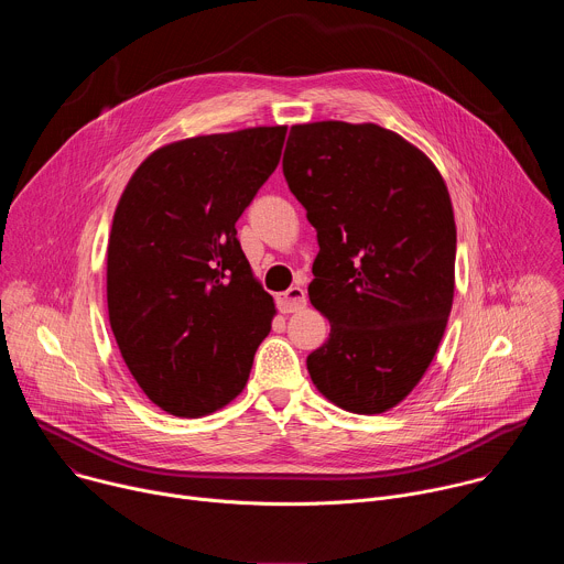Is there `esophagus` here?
I'll return each instance as SVG.
<instances>
[{
	"label": "esophagus",
	"mask_w": 564,
	"mask_h": 564,
	"mask_svg": "<svg viewBox=\"0 0 564 564\" xmlns=\"http://www.w3.org/2000/svg\"><path fill=\"white\" fill-rule=\"evenodd\" d=\"M279 310L281 312H296V310H301L303 305H305V292H303V288H299V285H294V288H290V290H285L283 294H279Z\"/></svg>",
	"instance_id": "1"
}]
</instances>
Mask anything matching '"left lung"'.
Listing matches in <instances>:
<instances>
[{"instance_id":"1","label":"left lung","mask_w":564,"mask_h":564,"mask_svg":"<svg viewBox=\"0 0 564 564\" xmlns=\"http://www.w3.org/2000/svg\"><path fill=\"white\" fill-rule=\"evenodd\" d=\"M283 176L316 229L307 288L330 321L307 372L333 404L375 415L431 366L455 290V220L444 178L379 124H294Z\"/></svg>"}]
</instances>
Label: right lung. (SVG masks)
<instances>
[{
  "label": "right lung",
  "instance_id": "right-lung-1",
  "mask_svg": "<svg viewBox=\"0 0 564 564\" xmlns=\"http://www.w3.org/2000/svg\"><path fill=\"white\" fill-rule=\"evenodd\" d=\"M285 127L172 142L131 176L113 214L107 303L120 355L155 406L209 415L246 388L274 301L236 220L279 165Z\"/></svg>",
  "mask_w": 564,
  "mask_h": 564
}]
</instances>
